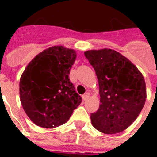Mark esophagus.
<instances>
[{
    "mask_svg": "<svg viewBox=\"0 0 157 157\" xmlns=\"http://www.w3.org/2000/svg\"><path fill=\"white\" fill-rule=\"evenodd\" d=\"M90 97V93H86V94H84L83 95H82V99H83L84 101H86L87 100V98Z\"/></svg>",
    "mask_w": 157,
    "mask_h": 157,
    "instance_id": "esophagus-1",
    "label": "esophagus"
}]
</instances>
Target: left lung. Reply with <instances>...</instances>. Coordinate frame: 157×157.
<instances>
[{"mask_svg":"<svg viewBox=\"0 0 157 157\" xmlns=\"http://www.w3.org/2000/svg\"><path fill=\"white\" fill-rule=\"evenodd\" d=\"M98 80L100 104L91 113L93 126L103 134H117L136 120L147 98L146 84L136 66L111 49L85 51Z\"/></svg>","mask_w":157,"mask_h":157,"instance_id":"8db88e82","label":"left lung"}]
</instances>
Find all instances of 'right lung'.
<instances>
[{"label":"right lung","instance_id":"right-lung-1","mask_svg":"<svg viewBox=\"0 0 157 157\" xmlns=\"http://www.w3.org/2000/svg\"><path fill=\"white\" fill-rule=\"evenodd\" d=\"M76 59L72 49L57 45L43 50L28 63L19 82L21 104L38 126L53 129L65 124L81 103L69 80Z\"/></svg>","mask_w":157,"mask_h":157}]
</instances>
